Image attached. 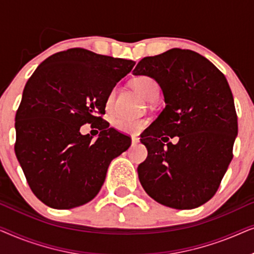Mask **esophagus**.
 I'll list each match as a JSON object with an SVG mask.
<instances>
[{"label":"esophagus","instance_id":"obj_1","mask_svg":"<svg viewBox=\"0 0 254 254\" xmlns=\"http://www.w3.org/2000/svg\"><path fill=\"white\" fill-rule=\"evenodd\" d=\"M138 143H140V138H138V137H131V144H133V145H136V144H138Z\"/></svg>","mask_w":254,"mask_h":254}]
</instances>
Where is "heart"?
<instances>
[{"instance_id":"1","label":"heart","mask_w":254,"mask_h":254,"mask_svg":"<svg viewBox=\"0 0 254 254\" xmlns=\"http://www.w3.org/2000/svg\"><path fill=\"white\" fill-rule=\"evenodd\" d=\"M133 85L136 91L143 97L144 99L154 100L157 98L158 96V84L151 76L148 75H140L134 78ZM117 88L111 89V91L107 93L105 99V109L107 112H111L114 105V99H116ZM113 127L117 130L123 131V133H129V134H137L143 129L147 125V121L144 119H128V118L118 117L112 121Z\"/></svg>"}]
</instances>
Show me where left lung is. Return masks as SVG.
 Returning <instances> with one entry per match:
<instances>
[{
  "label": "left lung",
  "mask_w": 254,
  "mask_h": 254,
  "mask_svg": "<svg viewBox=\"0 0 254 254\" xmlns=\"http://www.w3.org/2000/svg\"><path fill=\"white\" fill-rule=\"evenodd\" d=\"M133 74L156 79L166 104L141 138L148 149L137 168L142 187L175 209L206 203L227 172L238 133L227 78L208 59L180 48L142 59ZM175 136L180 141L172 145Z\"/></svg>",
  "instance_id": "left-lung-1"
}]
</instances>
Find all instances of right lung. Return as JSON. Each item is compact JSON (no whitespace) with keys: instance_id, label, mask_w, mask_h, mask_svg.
<instances>
[{"instance_id":"right-lung-1","label":"right lung","mask_w":254,"mask_h":254,"mask_svg":"<svg viewBox=\"0 0 254 254\" xmlns=\"http://www.w3.org/2000/svg\"><path fill=\"white\" fill-rule=\"evenodd\" d=\"M134 65L70 48L47 58L26 82L15 119V152L30 189L48 207L70 209L91 201L112 159L130 147V137L98 114H105L107 93ZM84 123L101 130L95 142L79 133Z\"/></svg>"}]
</instances>
